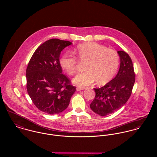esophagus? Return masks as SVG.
Listing matches in <instances>:
<instances>
[{
    "label": "esophagus",
    "mask_w": 157,
    "mask_h": 157,
    "mask_svg": "<svg viewBox=\"0 0 157 157\" xmlns=\"http://www.w3.org/2000/svg\"><path fill=\"white\" fill-rule=\"evenodd\" d=\"M85 89V88H81V87H77V88H76V90H77V91H80V90H84Z\"/></svg>",
    "instance_id": "1"
}]
</instances>
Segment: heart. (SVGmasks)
<instances>
[{"label": "heart", "mask_w": 157, "mask_h": 157, "mask_svg": "<svg viewBox=\"0 0 157 157\" xmlns=\"http://www.w3.org/2000/svg\"><path fill=\"white\" fill-rule=\"evenodd\" d=\"M76 53L81 63H86L85 71L78 73L72 80L74 85L83 87L92 83L95 80L98 84L109 82L115 74L119 57L112 49L96 43L90 42L77 46ZM61 67L69 75H74L78 65V60L69 54H65L60 59Z\"/></svg>", "instance_id": "b5f03b06"}]
</instances>
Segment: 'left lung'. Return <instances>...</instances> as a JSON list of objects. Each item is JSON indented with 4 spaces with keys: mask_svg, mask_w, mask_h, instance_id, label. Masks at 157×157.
<instances>
[{
    "mask_svg": "<svg viewBox=\"0 0 157 157\" xmlns=\"http://www.w3.org/2000/svg\"><path fill=\"white\" fill-rule=\"evenodd\" d=\"M120 65L116 76L100 88H94L95 97L90 105L92 111L106 116L118 110L129 98L134 85L135 75L132 62L123 51L117 52Z\"/></svg>",
    "mask_w": 157,
    "mask_h": 157,
    "instance_id": "left-lung-1",
    "label": "left lung"
}]
</instances>
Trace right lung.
Returning a JSON list of instances; mask_svg holds the SVG:
<instances>
[{
	"label": "right lung",
	"mask_w": 157,
	"mask_h": 157,
	"mask_svg": "<svg viewBox=\"0 0 157 157\" xmlns=\"http://www.w3.org/2000/svg\"><path fill=\"white\" fill-rule=\"evenodd\" d=\"M72 44L52 39L40 45L32 56L26 71L27 91L41 111L54 115L65 111L76 88L62 74L59 57L62 51Z\"/></svg>",
	"instance_id": "obj_1"
}]
</instances>
